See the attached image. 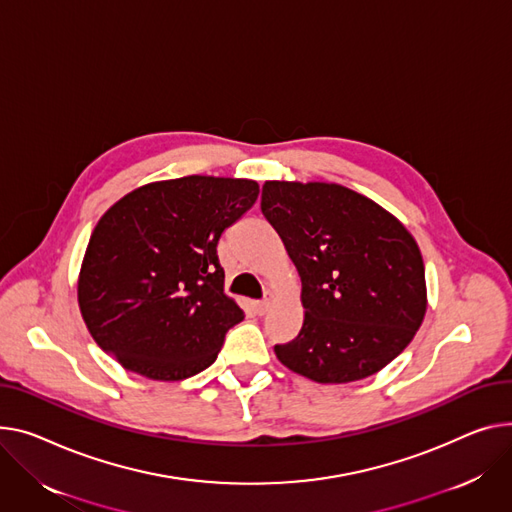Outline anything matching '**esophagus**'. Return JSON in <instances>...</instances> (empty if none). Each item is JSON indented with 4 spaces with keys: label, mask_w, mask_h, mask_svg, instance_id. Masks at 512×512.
Wrapping results in <instances>:
<instances>
[{
    "label": "esophagus",
    "mask_w": 512,
    "mask_h": 512,
    "mask_svg": "<svg viewBox=\"0 0 512 512\" xmlns=\"http://www.w3.org/2000/svg\"><path fill=\"white\" fill-rule=\"evenodd\" d=\"M267 311H269V300L255 302V313H257V315H265Z\"/></svg>",
    "instance_id": "esophagus-1"
}]
</instances>
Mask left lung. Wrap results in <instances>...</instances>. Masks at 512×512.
<instances>
[{
  "label": "left lung",
  "instance_id": "8db88e82",
  "mask_svg": "<svg viewBox=\"0 0 512 512\" xmlns=\"http://www.w3.org/2000/svg\"><path fill=\"white\" fill-rule=\"evenodd\" d=\"M261 212L302 282L304 321L278 360L315 383H352L395 360L426 315L414 236L379 203L335 183L265 181Z\"/></svg>",
  "mask_w": 512,
  "mask_h": 512
}]
</instances>
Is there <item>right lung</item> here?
I'll list each match as a JSON object with an SVG mask.
<instances>
[{
    "label": "right lung",
    "mask_w": 512,
    "mask_h": 512,
    "mask_svg": "<svg viewBox=\"0 0 512 512\" xmlns=\"http://www.w3.org/2000/svg\"><path fill=\"white\" fill-rule=\"evenodd\" d=\"M259 195L249 179L201 177L133 189L92 230L78 304L94 342L152 381L206 370L245 313L224 294L222 232Z\"/></svg>",
    "instance_id": "right-lung-1"
}]
</instances>
